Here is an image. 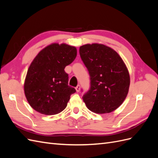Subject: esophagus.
Here are the masks:
<instances>
[{"label":"esophagus","instance_id":"1","mask_svg":"<svg viewBox=\"0 0 158 158\" xmlns=\"http://www.w3.org/2000/svg\"><path fill=\"white\" fill-rule=\"evenodd\" d=\"M75 89H76V92H79L80 90V85H78L77 86H76V87L75 88Z\"/></svg>","mask_w":158,"mask_h":158}]
</instances>
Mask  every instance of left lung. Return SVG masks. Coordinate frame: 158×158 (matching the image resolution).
Wrapping results in <instances>:
<instances>
[{
  "instance_id": "1",
  "label": "left lung",
  "mask_w": 158,
  "mask_h": 158,
  "mask_svg": "<svg viewBox=\"0 0 158 158\" xmlns=\"http://www.w3.org/2000/svg\"><path fill=\"white\" fill-rule=\"evenodd\" d=\"M80 55L89 75L90 87L82 97L88 108L102 114L113 111L125 99L130 76L116 51L102 44L80 47Z\"/></svg>"
}]
</instances>
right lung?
<instances>
[{"mask_svg":"<svg viewBox=\"0 0 158 158\" xmlns=\"http://www.w3.org/2000/svg\"><path fill=\"white\" fill-rule=\"evenodd\" d=\"M77 55L76 47L54 44L41 50L27 70L24 92L36 111L47 115L58 114L66 108L76 89L69 85L64 69Z\"/></svg>","mask_w":158,"mask_h":158,"instance_id":"add662e5","label":"right lung"}]
</instances>
